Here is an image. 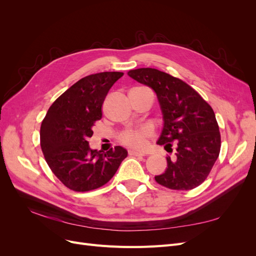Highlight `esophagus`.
<instances>
[{"instance_id": "esophagus-1", "label": "esophagus", "mask_w": 256, "mask_h": 256, "mask_svg": "<svg viewBox=\"0 0 256 256\" xmlns=\"http://www.w3.org/2000/svg\"><path fill=\"white\" fill-rule=\"evenodd\" d=\"M130 156H136V157H142L145 156V152H136V150H129Z\"/></svg>"}]
</instances>
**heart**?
Listing matches in <instances>:
<instances>
[{
	"label": "heart",
	"mask_w": 256,
	"mask_h": 256,
	"mask_svg": "<svg viewBox=\"0 0 256 256\" xmlns=\"http://www.w3.org/2000/svg\"><path fill=\"white\" fill-rule=\"evenodd\" d=\"M154 134V129L150 126L140 128H130L122 131L118 136L120 142L134 150H143L147 145L148 138Z\"/></svg>",
	"instance_id": "obj_1"
}]
</instances>
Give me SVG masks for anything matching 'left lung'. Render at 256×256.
I'll use <instances>...</instances> for the list:
<instances>
[{"mask_svg": "<svg viewBox=\"0 0 256 256\" xmlns=\"http://www.w3.org/2000/svg\"><path fill=\"white\" fill-rule=\"evenodd\" d=\"M136 81L156 92L164 115L157 144L174 156L156 182L172 190H191L210 173L221 148V136L212 108L182 80L154 68L128 72Z\"/></svg>", "mask_w": 256, "mask_h": 256, "instance_id": "1", "label": "left lung"}]
</instances>
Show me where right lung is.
<instances>
[{"label":"right lung","mask_w":256,"mask_h":256,"mask_svg":"<svg viewBox=\"0 0 256 256\" xmlns=\"http://www.w3.org/2000/svg\"><path fill=\"white\" fill-rule=\"evenodd\" d=\"M122 72L84 76L52 104L40 126L46 161L64 186L76 192L102 187L118 171L127 150L115 146L106 152L90 150L88 138L102 116V104Z\"/></svg>","instance_id":"1"}]
</instances>
